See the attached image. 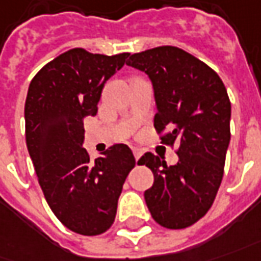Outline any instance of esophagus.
I'll return each mask as SVG.
<instances>
[{
	"label": "esophagus",
	"instance_id": "obj_1",
	"mask_svg": "<svg viewBox=\"0 0 261 261\" xmlns=\"http://www.w3.org/2000/svg\"><path fill=\"white\" fill-rule=\"evenodd\" d=\"M133 154H134L136 160H138V159L141 157V154H143V151H141L140 148H133Z\"/></svg>",
	"mask_w": 261,
	"mask_h": 261
}]
</instances>
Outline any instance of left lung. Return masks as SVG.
Wrapping results in <instances>:
<instances>
[{"label":"left lung","instance_id":"obj_1","mask_svg":"<svg viewBox=\"0 0 261 261\" xmlns=\"http://www.w3.org/2000/svg\"><path fill=\"white\" fill-rule=\"evenodd\" d=\"M127 65L151 80L154 128L163 144L177 145L178 155L175 166L151 153L138 160L154 174L144 193L147 207L163 227H190L210 210L223 180L231 116L227 90L207 64L173 45L136 53Z\"/></svg>","mask_w":261,"mask_h":261}]
</instances>
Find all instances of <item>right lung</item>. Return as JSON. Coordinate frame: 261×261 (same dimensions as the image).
Here are the masks:
<instances>
[{
  "label": "right lung",
  "instance_id": "right-lung-1",
  "mask_svg": "<svg viewBox=\"0 0 261 261\" xmlns=\"http://www.w3.org/2000/svg\"><path fill=\"white\" fill-rule=\"evenodd\" d=\"M128 53L93 54L72 48L45 64L28 87L25 140L44 197L56 217L83 236L106 233L136 159L125 144L90 161L84 118L95 116L104 84Z\"/></svg>",
  "mask_w": 261,
  "mask_h": 261
}]
</instances>
